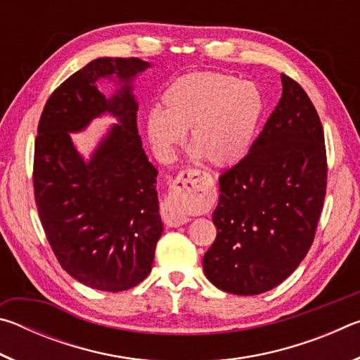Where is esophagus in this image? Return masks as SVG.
I'll return each instance as SVG.
<instances>
[{"instance_id": "34e87169", "label": "esophagus", "mask_w": 360, "mask_h": 360, "mask_svg": "<svg viewBox=\"0 0 360 360\" xmlns=\"http://www.w3.org/2000/svg\"><path fill=\"white\" fill-rule=\"evenodd\" d=\"M206 179V174L198 169L187 168L181 172L178 178L173 182L172 191L162 205V217L168 227H179L188 222V216L182 211L181 202L187 193H191Z\"/></svg>"}]
</instances>
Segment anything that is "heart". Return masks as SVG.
I'll return each instance as SVG.
<instances>
[{"label": "heart", "mask_w": 360, "mask_h": 360, "mask_svg": "<svg viewBox=\"0 0 360 360\" xmlns=\"http://www.w3.org/2000/svg\"><path fill=\"white\" fill-rule=\"evenodd\" d=\"M163 109L146 115V135L162 160H172L191 130L195 155L214 167H231L251 150L264 112L257 85L221 72H192L162 95Z\"/></svg>", "instance_id": "b5f03b06"}]
</instances>
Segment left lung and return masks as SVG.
Listing matches in <instances>:
<instances>
[{"label": "left lung", "mask_w": 360, "mask_h": 360, "mask_svg": "<svg viewBox=\"0 0 360 360\" xmlns=\"http://www.w3.org/2000/svg\"><path fill=\"white\" fill-rule=\"evenodd\" d=\"M249 154L219 178L217 236L206 278L236 295L266 292L294 273L314 240L327 186L319 115L294 79Z\"/></svg>", "instance_id": "obj_1"}]
</instances>
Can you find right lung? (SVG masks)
<instances>
[{"mask_svg":"<svg viewBox=\"0 0 360 360\" xmlns=\"http://www.w3.org/2000/svg\"><path fill=\"white\" fill-rule=\"evenodd\" d=\"M150 63L96 58L60 85L44 106L34 143L33 186L39 219L63 270L92 289L120 292L149 275L163 231L155 167L138 135L133 81ZM103 78L118 90L105 97ZM103 113L118 120L89 159L70 132Z\"/></svg>","mask_w":360,"mask_h":360,"instance_id":"add662e5","label":"right lung"}]
</instances>
